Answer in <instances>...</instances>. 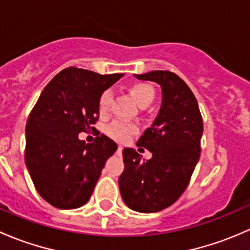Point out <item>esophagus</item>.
Listing matches in <instances>:
<instances>
[{
  "label": "esophagus",
  "instance_id": "34e87169",
  "mask_svg": "<svg viewBox=\"0 0 250 250\" xmlns=\"http://www.w3.org/2000/svg\"><path fill=\"white\" fill-rule=\"evenodd\" d=\"M123 150V146L122 145H118V151H120V152H121V151H122Z\"/></svg>",
  "mask_w": 250,
  "mask_h": 250
}]
</instances>
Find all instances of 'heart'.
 Returning a JSON list of instances; mask_svg holds the SVG:
<instances>
[{"label": "heart", "mask_w": 250, "mask_h": 250, "mask_svg": "<svg viewBox=\"0 0 250 250\" xmlns=\"http://www.w3.org/2000/svg\"><path fill=\"white\" fill-rule=\"evenodd\" d=\"M129 92L132 94L133 99L143 106H147L155 99V90L151 85L146 84V83H137L133 84L129 88ZM111 104H112V93L110 90H105L99 98V110L100 112H107L110 110ZM138 130L137 125L133 123L122 122V121H115L107 125L106 133L109 137L112 139L118 141H125L130 135L135 134Z\"/></svg>", "instance_id": "b5f03b06"}]
</instances>
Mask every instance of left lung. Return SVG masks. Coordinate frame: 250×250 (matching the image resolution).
I'll list each match as a JSON object with an SVG mask.
<instances>
[{
  "mask_svg": "<svg viewBox=\"0 0 250 250\" xmlns=\"http://www.w3.org/2000/svg\"><path fill=\"white\" fill-rule=\"evenodd\" d=\"M134 76L160 84L162 104L152 125L137 143L152 157L141 162L134 148L125 147L118 186L127 207L156 213L172 206L188 188L200 160L203 121L195 95L178 75L155 70Z\"/></svg>",
  "mask_w": 250,
  "mask_h": 250,
  "instance_id": "left-lung-1",
  "label": "left lung"
}]
</instances>
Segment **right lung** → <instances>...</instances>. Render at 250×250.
Masks as SVG:
<instances>
[{
    "label": "right lung",
    "instance_id": "obj_1",
    "mask_svg": "<svg viewBox=\"0 0 250 250\" xmlns=\"http://www.w3.org/2000/svg\"><path fill=\"white\" fill-rule=\"evenodd\" d=\"M122 76L67 67L44 87L30 113L25 163L37 192L55 208L87 203L105 162L117 150L106 135L85 144L78 134L95 129L100 95Z\"/></svg>",
    "mask_w": 250,
    "mask_h": 250
}]
</instances>
